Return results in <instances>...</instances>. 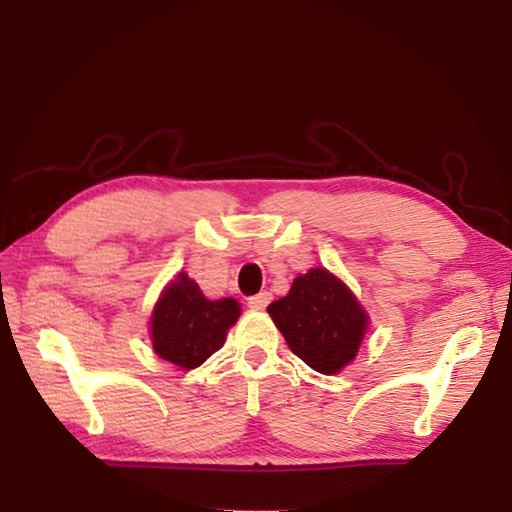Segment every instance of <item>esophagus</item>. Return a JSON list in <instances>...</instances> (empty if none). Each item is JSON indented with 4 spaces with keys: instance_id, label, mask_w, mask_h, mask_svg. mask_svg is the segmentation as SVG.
Instances as JSON below:
<instances>
[{
    "instance_id": "1",
    "label": "esophagus",
    "mask_w": 512,
    "mask_h": 512,
    "mask_svg": "<svg viewBox=\"0 0 512 512\" xmlns=\"http://www.w3.org/2000/svg\"><path fill=\"white\" fill-rule=\"evenodd\" d=\"M268 302H271V293H268V291H262V293H257V296L248 298V307L259 311V309H266V307H268Z\"/></svg>"
}]
</instances>
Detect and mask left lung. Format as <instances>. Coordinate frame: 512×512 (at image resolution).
<instances>
[{"instance_id": "left-lung-1", "label": "left lung", "mask_w": 512, "mask_h": 512, "mask_svg": "<svg viewBox=\"0 0 512 512\" xmlns=\"http://www.w3.org/2000/svg\"><path fill=\"white\" fill-rule=\"evenodd\" d=\"M266 311L291 352L323 375H336L354 361L368 329L366 309L327 268L298 275L287 296Z\"/></svg>"}]
</instances>
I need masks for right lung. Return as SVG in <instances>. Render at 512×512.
<instances>
[{
    "label": "right lung",
    "instance_id": "obj_1",
    "mask_svg": "<svg viewBox=\"0 0 512 512\" xmlns=\"http://www.w3.org/2000/svg\"><path fill=\"white\" fill-rule=\"evenodd\" d=\"M241 307L235 298L207 300L187 273L162 291L151 314V341L160 359L192 370L223 348Z\"/></svg>",
    "mask_w": 512,
    "mask_h": 512
}]
</instances>
